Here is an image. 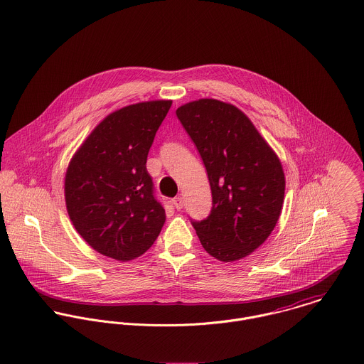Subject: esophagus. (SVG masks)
Returning <instances> with one entry per match:
<instances>
[{"label":"esophagus","instance_id":"1","mask_svg":"<svg viewBox=\"0 0 364 364\" xmlns=\"http://www.w3.org/2000/svg\"><path fill=\"white\" fill-rule=\"evenodd\" d=\"M172 203H173V206H175L176 210H181V208H183V199H182L181 196L173 198V199H172Z\"/></svg>","mask_w":364,"mask_h":364}]
</instances>
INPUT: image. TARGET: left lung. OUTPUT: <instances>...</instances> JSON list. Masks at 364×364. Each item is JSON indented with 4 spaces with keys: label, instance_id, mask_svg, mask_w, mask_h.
<instances>
[{
    "label": "left lung",
    "instance_id": "8db88e82",
    "mask_svg": "<svg viewBox=\"0 0 364 364\" xmlns=\"http://www.w3.org/2000/svg\"><path fill=\"white\" fill-rule=\"evenodd\" d=\"M176 116L203 159L213 199L208 217L191 223L211 257L241 259L279 220L286 186L282 164L232 105L199 100L178 107Z\"/></svg>",
    "mask_w": 364,
    "mask_h": 364
}]
</instances>
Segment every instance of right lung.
Wrapping results in <instances>:
<instances>
[{
  "mask_svg": "<svg viewBox=\"0 0 364 364\" xmlns=\"http://www.w3.org/2000/svg\"><path fill=\"white\" fill-rule=\"evenodd\" d=\"M171 105L151 101L110 113L68 165V215L78 234L105 257L134 259L161 232L165 208L146 164Z\"/></svg>",
  "mask_w": 364,
  "mask_h": 364,
  "instance_id": "add662e5",
  "label": "right lung"
}]
</instances>
